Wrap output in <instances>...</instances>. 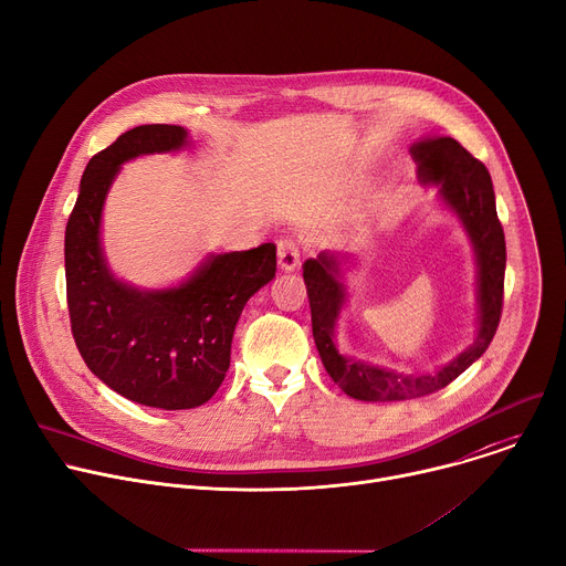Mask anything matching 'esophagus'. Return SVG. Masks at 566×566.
Segmentation results:
<instances>
[{"mask_svg":"<svg viewBox=\"0 0 566 566\" xmlns=\"http://www.w3.org/2000/svg\"><path fill=\"white\" fill-rule=\"evenodd\" d=\"M277 264L284 273H291L300 266V248L293 239H280L277 243Z\"/></svg>","mask_w":566,"mask_h":566,"instance_id":"esophagus-1","label":"esophagus"}]
</instances>
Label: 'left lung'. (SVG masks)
Masks as SVG:
<instances>
[{"mask_svg":"<svg viewBox=\"0 0 566 566\" xmlns=\"http://www.w3.org/2000/svg\"><path fill=\"white\" fill-rule=\"evenodd\" d=\"M422 187L436 189V200L465 232L476 266V334L449 364L433 373H399L395 368L345 354L336 343V327L347 304V273L352 252L323 250L302 264L310 293L314 340L327 375L338 388L358 401H403L424 397L449 386L483 356L501 321L505 239L496 219L492 178L483 163L472 158L453 137L427 135L410 144Z\"/></svg>","mask_w":566,"mask_h":566,"instance_id":"1","label":"left lung"}]
</instances>
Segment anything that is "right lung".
Returning <instances> with one entry per match:
<instances>
[{"mask_svg":"<svg viewBox=\"0 0 566 566\" xmlns=\"http://www.w3.org/2000/svg\"><path fill=\"white\" fill-rule=\"evenodd\" d=\"M191 146L189 130H126L87 163L65 230L67 306L76 347L108 388L163 410L210 401L230 368L245 302L275 277V245L208 252L178 284L146 289L115 275L104 237L106 198L122 167Z\"/></svg>","mask_w":566,"mask_h":566,"instance_id":"obj_1","label":"right lung"}]
</instances>
